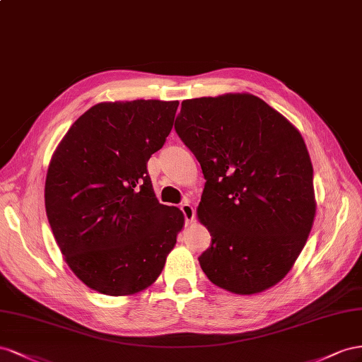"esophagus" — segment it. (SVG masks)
I'll use <instances>...</instances> for the list:
<instances>
[{"label":"esophagus","instance_id":"obj_1","mask_svg":"<svg viewBox=\"0 0 362 362\" xmlns=\"http://www.w3.org/2000/svg\"><path fill=\"white\" fill-rule=\"evenodd\" d=\"M180 209H182V212H183V215H185V221H187V223H192V221H194V216H195V211H194V208H192V204H191L189 202H185V203L180 206Z\"/></svg>","mask_w":362,"mask_h":362}]
</instances>
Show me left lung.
Listing matches in <instances>:
<instances>
[{"instance_id":"8db88e82","label":"left lung","mask_w":362,"mask_h":362,"mask_svg":"<svg viewBox=\"0 0 362 362\" xmlns=\"http://www.w3.org/2000/svg\"><path fill=\"white\" fill-rule=\"evenodd\" d=\"M174 129L202 165L199 262L223 290L252 296L291 272L315 218L313 163L282 113L249 92L182 101Z\"/></svg>"}]
</instances>
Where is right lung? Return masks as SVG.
<instances>
[{
    "instance_id": "obj_1",
    "label": "right lung",
    "mask_w": 362,
    "mask_h": 362,
    "mask_svg": "<svg viewBox=\"0 0 362 362\" xmlns=\"http://www.w3.org/2000/svg\"><path fill=\"white\" fill-rule=\"evenodd\" d=\"M179 101H103L85 112L51 156L45 209L64 259L81 282L124 297L151 286L185 216L160 204L147 162L162 148Z\"/></svg>"
}]
</instances>
